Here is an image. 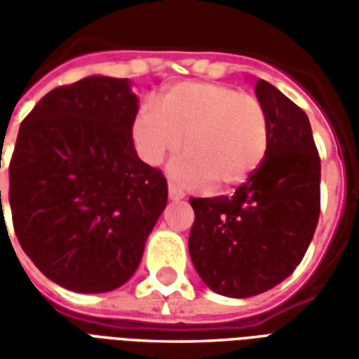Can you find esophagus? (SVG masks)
<instances>
[{
	"instance_id": "esophagus-1",
	"label": "esophagus",
	"mask_w": 359,
	"mask_h": 359,
	"mask_svg": "<svg viewBox=\"0 0 359 359\" xmlns=\"http://www.w3.org/2000/svg\"><path fill=\"white\" fill-rule=\"evenodd\" d=\"M182 198H184V192L179 190V188L175 187L172 182H169V200H172V202H179V200H182Z\"/></svg>"
}]
</instances>
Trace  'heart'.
<instances>
[{
    "label": "heart",
    "mask_w": 359,
    "mask_h": 359,
    "mask_svg": "<svg viewBox=\"0 0 359 359\" xmlns=\"http://www.w3.org/2000/svg\"><path fill=\"white\" fill-rule=\"evenodd\" d=\"M140 156L159 165L177 154L171 167L182 187L231 190L262 167L269 149V117L256 95L226 84L182 82L161 95L156 107H142L133 126Z\"/></svg>",
    "instance_id": "b5f03b06"
}]
</instances>
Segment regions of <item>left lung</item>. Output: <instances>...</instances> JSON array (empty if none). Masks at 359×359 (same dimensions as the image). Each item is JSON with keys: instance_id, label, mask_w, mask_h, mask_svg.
<instances>
[{"instance_id": "8db88e82", "label": "left lung", "mask_w": 359, "mask_h": 359, "mask_svg": "<svg viewBox=\"0 0 359 359\" xmlns=\"http://www.w3.org/2000/svg\"><path fill=\"white\" fill-rule=\"evenodd\" d=\"M256 95L269 117L264 163L233 196L190 198L188 250L213 292L250 298L283 283L316 233L321 161L308 115L265 81Z\"/></svg>"}]
</instances>
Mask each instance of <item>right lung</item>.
I'll use <instances>...</instances> for the list:
<instances>
[{"mask_svg": "<svg viewBox=\"0 0 359 359\" xmlns=\"http://www.w3.org/2000/svg\"><path fill=\"white\" fill-rule=\"evenodd\" d=\"M136 113L126 79L88 76L48 92L19 128L13 229L32 264L74 292L125 285L167 205L163 172L134 149Z\"/></svg>", "mask_w": 359, "mask_h": 359, "instance_id": "right-lung-1", "label": "right lung"}]
</instances>
